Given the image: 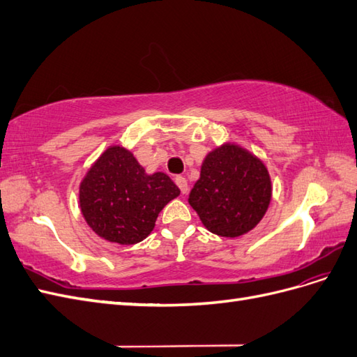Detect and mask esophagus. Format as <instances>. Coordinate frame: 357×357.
Wrapping results in <instances>:
<instances>
[{
    "instance_id": "34e87169",
    "label": "esophagus",
    "mask_w": 357,
    "mask_h": 357,
    "mask_svg": "<svg viewBox=\"0 0 357 357\" xmlns=\"http://www.w3.org/2000/svg\"><path fill=\"white\" fill-rule=\"evenodd\" d=\"M176 185L178 186V189L181 190V193L183 195H186L188 193V190H189V185H188V180L185 178V177H181V176H177L176 178Z\"/></svg>"
}]
</instances>
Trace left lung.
<instances>
[{
    "label": "left lung",
    "mask_w": 357,
    "mask_h": 357,
    "mask_svg": "<svg viewBox=\"0 0 357 357\" xmlns=\"http://www.w3.org/2000/svg\"><path fill=\"white\" fill-rule=\"evenodd\" d=\"M271 197L264 162L247 149L226 143L205 156L189 204L210 232L235 238L262 220Z\"/></svg>",
    "instance_id": "1"
}]
</instances>
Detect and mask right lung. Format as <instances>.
<instances>
[{"mask_svg": "<svg viewBox=\"0 0 357 357\" xmlns=\"http://www.w3.org/2000/svg\"><path fill=\"white\" fill-rule=\"evenodd\" d=\"M180 189L164 172L147 174L122 146H110L80 183L83 218L101 238L122 245L143 241Z\"/></svg>", "mask_w": 357, "mask_h": 357, "instance_id": "1", "label": "right lung"}]
</instances>
